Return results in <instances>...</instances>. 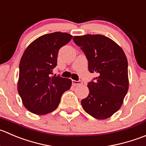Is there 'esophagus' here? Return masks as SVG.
Segmentation results:
<instances>
[{
    "instance_id": "obj_1",
    "label": "esophagus",
    "mask_w": 146,
    "mask_h": 146,
    "mask_svg": "<svg viewBox=\"0 0 146 146\" xmlns=\"http://www.w3.org/2000/svg\"><path fill=\"white\" fill-rule=\"evenodd\" d=\"M82 84V81H75L72 80V85L73 86H78V85Z\"/></svg>"
}]
</instances>
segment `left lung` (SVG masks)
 <instances>
[{"label":"left lung","instance_id":"left-lung-1","mask_svg":"<svg viewBox=\"0 0 146 146\" xmlns=\"http://www.w3.org/2000/svg\"><path fill=\"white\" fill-rule=\"evenodd\" d=\"M88 60L90 72L98 74L87 86L89 95L82 100L85 111L94 118L106 119L122 106L128 90V61L121 47L102 35L74 36Z\"/></svg>","mask_w":146,"mask_h":146}]
</instances>
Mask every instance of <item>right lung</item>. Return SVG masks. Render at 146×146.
Instances as JSON below:
<instances>
[{
  "mask_svg": "<svg viewBox=\"0 0 146 146\" xmlns=\"http://www.w3.org/2000/svg\"><path fill=\"white\" fill-rule=\"evenodd\" d=\"M72 38L67 33L46 34L32 42L24 51L18 91L24 106L31 113L44 115L54 111L62 94L71 87V79L51 74L57 65L59 50Z\"/></svg>",
  "mask_w": 146,
  "mask_h": 146,
  "instance_id": "right-lung-1",
  "label": "right lung"
}]
</instances>
